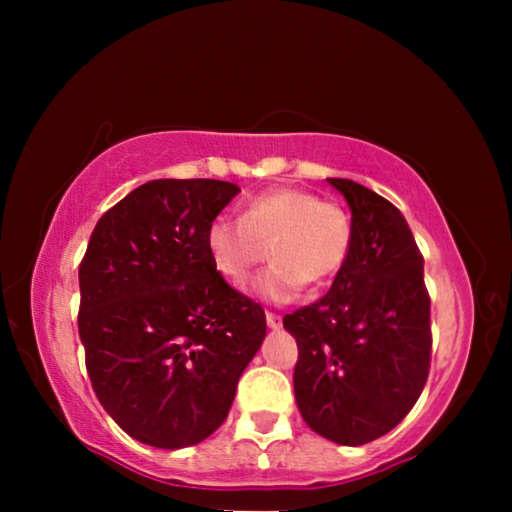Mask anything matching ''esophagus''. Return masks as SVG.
Masks as SVG:
<instances>
[{"label": "esophagus", "instance_id": "1", "mask_svg": "<svg viewBox=\"0 0 512 512\" xmlns=\"http://www.w3.org/2000/svg\"><path fill=\"white\" fill-rule=\"evenodd\" d=\"M266 325L271 327V329H280V327H282V318L268 311V314H266Z\"/></svg>", "mask_w": 512, "mask_h": 512}]
</instances>
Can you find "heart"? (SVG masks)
Listing matches in <instances>:
<instances>
[{
    "label": "heart",
    "instance_id": "b5f03b06",
    "mask_svg": "<svg viewBox=\"0 0 512 512\" xmlns=\"http://www.w3.org/2000/svg\"><path fill=\"white\" fill-rule=\"evenodd\" d=\"M354 225L339 203L298 187H275L250 198L241 219L214 216L205 246L216 271L232 287H244L262 262L266 246L271 266L257 275L255 298L287 305L302 287L320 289L341 273L352 250Z\"/></svg>",
    "mask_w": 512,
    "mask_h": 512
}]
</instances>
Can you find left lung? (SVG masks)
I'll use <instances>...</instances> for the list:
<instances>
[{
  "mask_svg": "<svg viewBox=\"0 0 512 512\" xmlns=\"http://www.w3.org/2000/svg\"><path fill=\"white\" fill-rule=\"evenodd\" d=\"M327 183L350 205V257L323 298L284 316V329L298 343L300 415L318 436L357 447L418 402L429 377L431 300L402 212L354 180Z\"/></svg>",
  "mask_w": 512,
  "mask_h": 512,
  "instance_id": "8db88e82",
  "label": "left lung"
}]
</instances>
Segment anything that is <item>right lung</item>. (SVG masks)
<instances>
[{
	"mask_svg": "<svg viewBox=\"0 0 512 512\" xmlns=\"http://www.w3.org/2000/svg\"><path fill=\"white\" fill-rule=\"evenodd\" d=\"M239 192L225 180H151L92 230L79 268L85 366L103 409L144 445L212 436L266 336L264 309L223 280L205 246Z\"/></svg>",
	"mask_w": 512,
	"mask_h": 512,
	"instance_id": "obj_1",
	"label": "right lung"
}]
</instances>
